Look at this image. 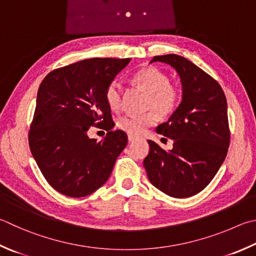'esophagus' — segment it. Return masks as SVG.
Masks as SVG:
<instances>
[{"instance_id": "34e87169", "label": "esophagus", "mask_w": 256, "mask_h": 256, "mask_svg": "<svg viewBox=\"0 0 256 256\" xmlns=\"http://www.w3.org/2000/svg\"><path fill=\"white\" fill-rule=\"evenodd\" d=\"M128 142H133V141H136L138 138H136V136H132V134H128Z\"/></svg>"}]
</instances>
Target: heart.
<instances>
[{
	"label": "heart",
	"instance_id": "b5f03b06",
	"mask_svg": "<svg viewBox=\"0 0 256 256\" xmlns=\"http://www.w3.org/2000/svg\"><path fill=\"white\" fill-rule=\"evenodd\" d=\"M132 80L148 92L146 108L154 109L161 118L170 116L178 108L179 88L170 84L168 75L159 68L144 67L134 74ZM105 100L108 108L114 112H118L122 108V90L118 82H112L106 88ZM154 111L151 110L142 114L124 115L118 118V126L132 136H141L148 128L156 123V114Z\"/></svg>",
	"mask_w": 256,
	"mask_h": 256
}]
</instances>
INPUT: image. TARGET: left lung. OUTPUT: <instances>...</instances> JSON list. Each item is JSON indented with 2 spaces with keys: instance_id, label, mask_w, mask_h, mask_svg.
<instances>
[{
  "instance_id": "8db88e82",
  "label": "left lung",
  "mask_w": 256,
  "mask_h": 256,
  "mask_svg": "<svg viewBox=\"0 0 256 256\" xmlns=\"http://www.w3.org/2000/svg\"><path fill=\"white\" fill-rule=\"evenodd\" d=\"M153 62L176 69L182 100L168 122L156 128L158 133L174 140L172 150L166 151L148 140L150 151L143 164L150 182L162 192L174 198L192 197L207 187L228 151L226 97L212 76L181 56H156Z\"/></svg>"
}]
</instances>
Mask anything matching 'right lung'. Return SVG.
Here are the masks:
<instances>
[{"label":"right lung","mask_w":256,"mask_h":256,"mask_svg":"<svg viewBox=\"0 0 256 256\" xmlns=\"http://www.w3.org/2000/svg\"><path fill=\"white\" fill-rule=\"evenodd\" d=\"M130 58H92L54 69L40 84L29 146L41 174L58 192L80 198L96 192L128 144L105 100L106 88ZM108 130L103 140L92 126Z\"/></svg>","instance_id":"obj_1"}]
</instances>
